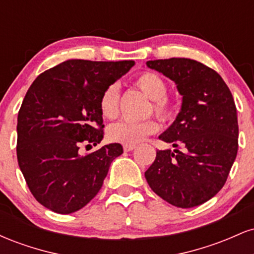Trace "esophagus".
Instances as JSON below:
<instances>
[{"instance_id":"esophagus-1","label":"esophagus","mask_w":254,"mask_h":254,"mask_svg":"<svg viewBox=\"0 0 254 254\" xmlns=\"http://www.w3.org/2000/svg\"><path fill=\"white\" fill-rule=\"evenodd\" d=\"M136 148V145H133V144H124L123 145V149H124V151H131V150H133Z\"/></svg>"}]
</instances>
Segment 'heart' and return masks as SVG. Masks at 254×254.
I'll list each match as a JSON object with an SVG mask.
<instances>
[{"mask_svg":"<svg viewBox=\"0 0 254 254\" xmlns=\"http://www.w3.org/2000/svg\"><path fill=\"white\" fill-rule=\"evenodd\" d=\"M135 84L151 99L150 112L161 121H172L176 117L178 106L176 101L167 94V82L160 75L153 71H142L135 77ZM101 116L106 119L117 118L119 113V88L117 84H110L99 100ZM159 130V124L154 119L143 122L122 121L112 124L107 130L111 141L123 144H137L147 136Z\"/></svg>","mask_w":254,"mask_h":254,"instance_id":"heart-1","label":"heart"}]
</instances>
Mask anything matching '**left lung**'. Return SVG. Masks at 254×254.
Segmentation results:
<instances>
[{"mask_svg": "<svg viewBox=\"0 0 254 254\" xmlns=\"http://www.w3.org/2000/svg\"><path fill=\"white\" fill-rule=\"evenodd\" d=\"M147 66L176 82L183 104L174 123L159 137L177 149L157 150L145 179L172 205H200L223 188L237 157L234 99L222 77L197 61L155 60L148 61Z\"/></svg>", "mask_w": 254, "mask_h": 254, "instance_id": "8db88e82", "label": "left lung"}]
</instances>
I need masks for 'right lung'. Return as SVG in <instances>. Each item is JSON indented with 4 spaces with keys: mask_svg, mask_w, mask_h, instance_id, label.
Returning <instances> with one entry per match:
<instances>
[{
    "mask_svg": "<svg viewBox=\"0 0 254 254\" xmlns=\"http://www.w3.org/2000/svg\"><path fill=\"white\" fill-rule=\"evenodd\" d=\"M133 64L69 60L31 84L17 115L16 155L31 193L45 208L71 214L100 191L123 147L111 143L86 155L78 150L100 143L101 94Z\"/></svg>",
    "mask_w": 254,
    "mask_h": 254,
    "instance_id": "obj_1",
    "label": "right lung"
}]
</instances>
